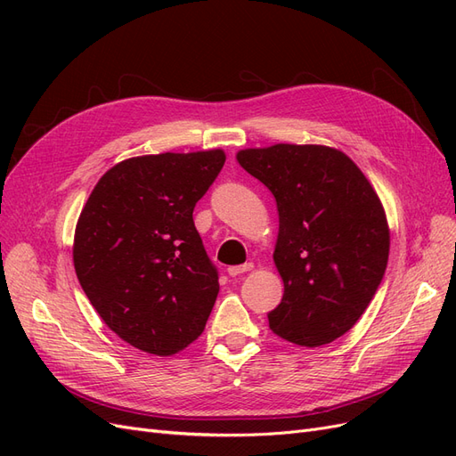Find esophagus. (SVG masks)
<instances>
[{
	"mask_svg": "<svg viewBox=\"0 0 456 456\" xmlns=\"http://www.w3.org/2000/svg\"><path fill=\"white\" fill-rule=\"evenodd\" d=\"M249 270H253V262H245V265H241V266H230L228 275L230 278H236V275H241Z\"/></svg>",
	"mask_w": 456,
	"mask_h": 456,
	"instance_id": "34e87169",
	"label": "esophagus"
}]
</instances>
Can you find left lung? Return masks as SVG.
<instances>
[{"label": "left lung", "mask_w": 456, "mask_h": 456, "mask_svg": "<svg viewBox=\"0 0 456 456\" xmlns=\"http://www.w3.org/2000/svg\"><path fill=\"white\" fill-rule=\"evenodd\" d=\"M275 198L273 262L283 280L272 333L315 348L350 330L382 281L390 228L380 198L344 151L273 144L236 154Z\"/></svg>", "instance_id": "1"}]
</instances>
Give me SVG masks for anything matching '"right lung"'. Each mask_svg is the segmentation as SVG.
Instances as JSON below:
<instances>
[{
    "instance_id": "add662e5",
    "label": "right lung",
    "mask_w": 456,
    "mask_h": 456,
    "mask_svg": "<svg viewBox=\"0 0 456 456\" xmlns=\"http://www.w3.org/2000/svg\"><path fill=\"white\" fill-rule=\"evenodd\" d=\"M224 150L136 156L93 188L74 233V268L93 308L131 346L173 355L205 329L218 275L194 226Z\"/></svg>"
}]
</instances>
